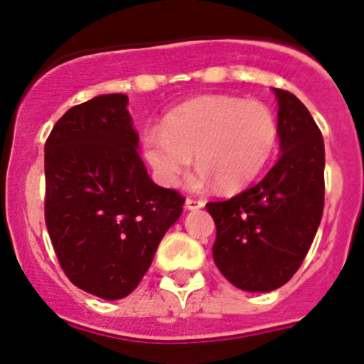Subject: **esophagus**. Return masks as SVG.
I'll return each mask as SVG.
<instances>
[{
    "label": "esophagus",
    "mask_w": 364,
    "mask_h": 364,
    "mask_svg": "<svg viewBox=\"0 0 364 364\" xmlns=\"http://www.w3.org/2000/svg\"><path fill=\"white\" fill-rule=\"evenodd\" d=\"M185 206L188 208V210H199V208L205 206V201H201V199H194V198H186Z\"/></svg>",
    "instance_id": "34e87169"
}]
</instances>
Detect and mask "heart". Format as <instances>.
Masks as SVG:
<instances>
[{
	"label": "heart",
	"instance_id": "b5f03b06",
	"mask_svg": "<svg viewBox=\"0 0 364 364\" xmlns=\"http://www.w3.org/2000/svg\"><path fill=\"white\" fill-rule=\"evenodd\" d=\"M277 119L267 105L214 96L166 114L163 127L143 136V154L163 185H176L192 161L198 183L232 192L250 185L277 146Z\"/></svg>",
	"mask_w": 364,
	"mask_h": 364
}]
</instances>
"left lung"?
I'll return each instance as SVG.
<instances>
[{
    "label": "left lung",
    "instance_id": "1",
    "mask_svg": "<svg viewBox=\"0 0 364 364\" xmlns=\"http://www.w3.org/2000/svg\"><path fill=\"white\" fill-rule=\"evenodd\" d=\"M277 97L281 158L257 185L206 203L215 223V267L234 287L270 292L292 279L325 206V143L309 109L283 88Z\"/></svg>",
    "mask_w": 364,
    "mask_h": 364
}]
</instances>
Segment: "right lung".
<instances>
[{"mask_svg": "<svg viewBox=\"0 0 364 364\" xmlns=\"http://www.w3.org/2000/svg\"><path fill=\"white\" fill-rule=\"evenodd\" d=\"M125 94L68 109L45 143V223L70 283L103 299L139 284L185 198L150 179Z\"/></svg>", "mask_w": 364, "mask_h": 364, "instance_id": "1", "label": "right lung"}]
</instances>
